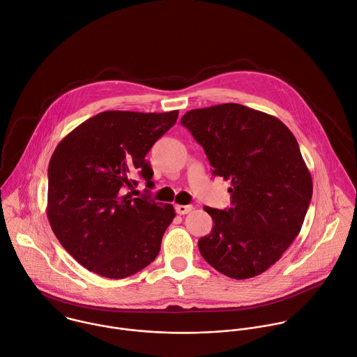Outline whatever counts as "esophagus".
Segmentation results:
<instances>
[{"label": "esophagus", "mask_w": 357, "mask_h": 357, "mask_svg": "<svg viewBox=\"0 0 357 357\" xmlns=\"http://www.w3.org/2000/svg\"><path fill=\"white\" fill-rule=\"evenodd\" d=\"M194 209L192 205H176V212L178 215H187Z\"/></svg>", "instance_id": "34e87169"}]
</instances>
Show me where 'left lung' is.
<instances>
[{
	"label": "left lung",
	"mask_w": 357,
	"mask_h": 357,
	"mask_svg": "<svg viewBox=\"0 0 357 357\" xmlns=\"http://www.w3.org/2000/svg\"><path fill=\"white\" fill-rule=\"evenodd\" d=\"M181 124L213 176L231 181L230 208H204L213 226L198 240L201 255L233 279L265 272L298 234L312 195L294 135L276 117L237 103L190 110Z\"/></svg>",
	"instance_id": "1"
}]
</instances>
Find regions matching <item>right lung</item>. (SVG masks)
<instances>
[{"label":"right lung","instance_id":"add662e5","mask_svg":"<svg viewBox=\"0 0 357 357\" xmlns=\"http://www.w3.org/2000/svg\"><path fill=\"white\" fill-rule=\"evenodd\" d=\"M177 117L178 110L103 112L57 145L49 165L47 218L61 245L86 269L123 279L158 257L174 208L126 191L137 185L134 176L153 184L145 156Z\"/></svg>","mask_w":357,"mask_h":357}]
</instances>
